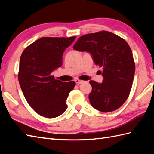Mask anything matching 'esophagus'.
<instances>
[{
  "mask_svg": "<svg viewBox=\"0 0 154 154\" xmlns=\"http://www.w3.org/2000/svg\"><path fill=\"white\" fill-rule=\"evenodd\" d=\"M75 83H76L77 84H81V83H84V81H83V80H80V79H75Z\"/></svg>",
  "mask_w": 154,
  "mask_h": 154,
  "instance_id": "34e87169",
  "label": "esophagus"
}]
</instances>
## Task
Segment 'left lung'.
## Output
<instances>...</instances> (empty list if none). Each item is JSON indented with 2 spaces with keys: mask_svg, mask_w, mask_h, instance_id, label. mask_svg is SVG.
I'll return each instance as SVG.
<instances>
[{
  "mask_svg": "<svg viewBox=\"0 0 154 154\" xmlns=\"http://www.w3.org/2000/svg\"><path fill=\"white\" fill-rule=\"evenodd\" d=\"M73 49L89 52L94 63L103 67V83L89 81L92 106L104 112L120 108L129 96L135 73L133 55L127 42L119 35L102 31L81 36Z\"/></svg>",
  "mask_w": 154,
  "mask_h": 154,
  "instance_id": "obj_1",
  "label": "left lung"
}]
</instances>
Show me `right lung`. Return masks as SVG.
Here are the masks:
<instances>
[{
    "mask_svg": "<svg viewBox=\"0 0 154 154\" xmlns=\"http://www.w3.org/2000/svg\"><path fill=\"white\" fill-rule=\"evenodd\" d=\"M75 36L44 37L25 49L20 60L18 81L28 103L40 115L53 119L63 114L75 81L55 79L52 72L62 65L63 54Z\"/></svg>",
    "mask_w": 154,
    "mask_h": 154,
    "instance_id": "obj_1",
    "label": "right lung"
}]
</instances>
